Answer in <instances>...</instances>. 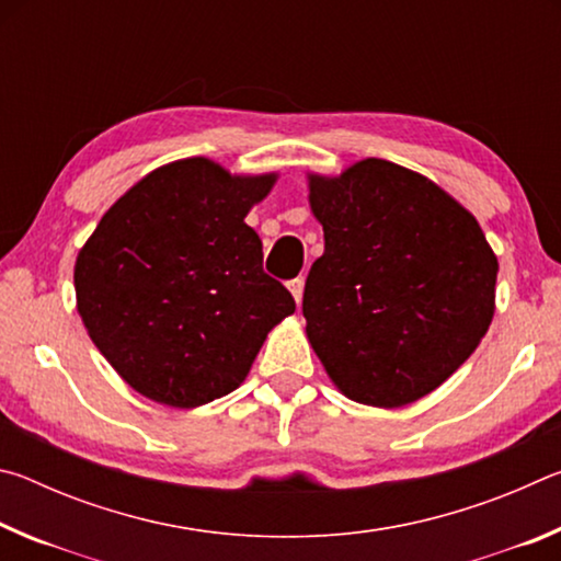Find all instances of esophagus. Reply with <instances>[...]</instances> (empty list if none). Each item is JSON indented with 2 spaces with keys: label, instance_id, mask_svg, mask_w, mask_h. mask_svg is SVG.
<instances>
[{
  "label": "esophagus",
  "instance_id": "esophagus-1",
  "mask_svg": "<svg viewBox=\"0 0 561 561\" xmlns=\"http://www.w3.org/2000/svg\"><path fill=\"white\" fill-rule=\"evenodd\" d=\"M289 291H291V297H294V301L297 304H301V297H304V279L301 277H297V279H291L289 284Z\"/></svg>",
  "mask_w": 561,
  "mask_h": 561
}]
</instances>
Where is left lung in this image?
Returning <instances> with one entry per match:
<instances>
[{
    "mask_svg": "<svg viewBox=\"0 0 561 561\" xmlns=\"http://www.w3.org/2000/svg\"><path fill=\"white\" fill-rule=\"evenodd\" d=\"M309 203L324 254L301 311L331 381L378 408L428 396L495 314L497 257L478 220L428 178L378 158L309 175Z\"/></svg>",
    "mask_w": 561,
    "mask_h": 561,
    "instance_id": "obj_1",
    "label": "left lung"
}]
</instances>
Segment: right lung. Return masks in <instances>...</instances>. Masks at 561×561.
I'll return each mask as SVG.
<instances>
[{"label":"right lung","mask_w":561,"mask_h":561,"mask_svg":"<svg viewBox=\"0 0 561 561\" xmlns=\"http://www.w3.org/2000/svg\"><path fill=\"white\" fill-rule=\"evenodd\" d=\"M274 178L178 160L133 185L79 252L89 336L150 401L195 408L234 391L272 327L297 309L262 270V240L244 222Z\"/></svg>","instance_id":"right-lung-1"}]
</instances>
